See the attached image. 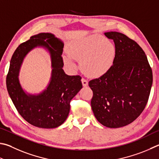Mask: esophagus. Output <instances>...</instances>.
<instances>
[{
  "mask_svg": "<svg viewBox=\"0 0 159 159\" xmlns=\"http://www.w3.org/2000/svg\"><path fill=\"white\" fill-rule=\"evenodd\" d=\"M81 81H82V84H83V86H84V87H85V86H87L88 85V80H86L85 79H81Z\"/></svg>",
  "mask_w": 159,
  "mask_h": 159,
  "instance_id": "esophagus-1",
  "label": "esophagus"
}]
</instances>
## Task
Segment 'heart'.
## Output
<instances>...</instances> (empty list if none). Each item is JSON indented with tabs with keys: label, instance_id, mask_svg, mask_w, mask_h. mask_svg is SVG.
Wrapping results in <instances>:
<instances>
[{
	"label": "heart",
	"instance_id": "b5f03b06",
	"mask_svg": "<svg viewBox=\"0 0 159 159\" xmlns=\"http://www.w3.org/2000/svg\"><path fill=\"white\" fill-rule=\"evenodd\" d=\"M68 52L74 58L81 62L86 74L94 77L107 73L113 65L116 57V48L113 43L103 39L97 34L72 42ZM71 57L65 56V62L69 67L75 69L76 66Z\"/></svg>",
	"mask_w": 159,
	"mask_h": 159
}]
</instances>
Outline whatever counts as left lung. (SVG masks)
I'll return each mask as SVG.
<instances>
[{
  "mask_svg": "<svg viewBox=\"0 0 159 159\" xmlns=\"http://www.w3.org/2000/svg\"><path fill=\"white\" fill-rule=\"evenodd\" d=\"M113 40L116 57L111 70L91 80V107L98 122L120 128L134 122L148 102L153 75L145 53L136 42L118 32L104 33Z\"/></svg>",
  "mask_w": 159,
  "mask_h": 159,
  "instance_id": "left-lung-1",
  "label": "left lung"
}]
</instances>
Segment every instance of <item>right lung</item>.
<instances>
[{"label":"right lung","mask_w":159,"mask_h":159,"mask_svg":"<svg viewBox=\"0 0 159 159\" xmlns=\"http://www.w3.org/2000/svg\"><path fill=\"white\" fill-rule=\"evenodd\" d=\"M37 46L49 51L52 59V78L45 91L37 95L26 94L22 89L18 74L27 53ZM64 44L51 33L32 36L14 52L6 78L8 93L17 111L30 125L39 128L53 129L64 123L70 110V102L82 88L81 77L68 76L62 70Z\"/></svg>","instance_id":"1"}]
</instances>
